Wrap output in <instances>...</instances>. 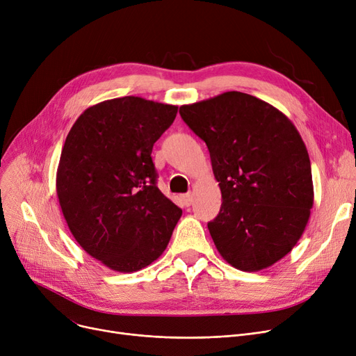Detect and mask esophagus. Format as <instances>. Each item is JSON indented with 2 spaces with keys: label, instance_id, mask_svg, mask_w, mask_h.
<instances>
[{
  "label": "esophagus",
  "instance_id": "1",
  "mask_svg": "<svg viewBox=\"0 0 356 356\" xmlns=\"http://www.w3.org/2000/svg\"><path fill=\"white\" fill-rule=\"evenodd\" d=\"M192 200H193L192 193H184V195H181V202H183L184 207H191Z\"/></svg>",
  "mask_w": 356,
  "mask_h": 356
}]
</instances>
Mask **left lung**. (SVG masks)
<instances>
[{
  "label": "left lung",
  "mask_w": 356,
  "mask_h": 356,
  "mask_svg": "<svg viewBox=\"0 0 356 356\" xmlns=\"http://www.w3.org/2000/svg\"><path fill=\"white\" fill-rule=\"evenodd\" d=\"M181 120L207 143L222 204L208 222L228 263L258 271L287 255L300 239L313 207L312 167L291 121L248 93L183 105Z\"/></svg>",
  "instance_id": "left-lung-1"
}]
</instances>
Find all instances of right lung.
<instances>
[{
    "label": "right lung",
    "instance_id": "right-lung-1",
    "mask_svg": "<svg viewBox=\"0 0 356 356\" xmlns=\"http://www.w3.org/2000/svg\"><path fill=\"white\" fill-rule=\"evenodd\" d=\"M177 106L124 97L88 108L66 137L56 189L79 245L111 270L138 271L165 250L181 209L157 188L154 143Z\"/></svg>",
    "mask_w": 356,
    "mask_h": 356
}]
</instances>
